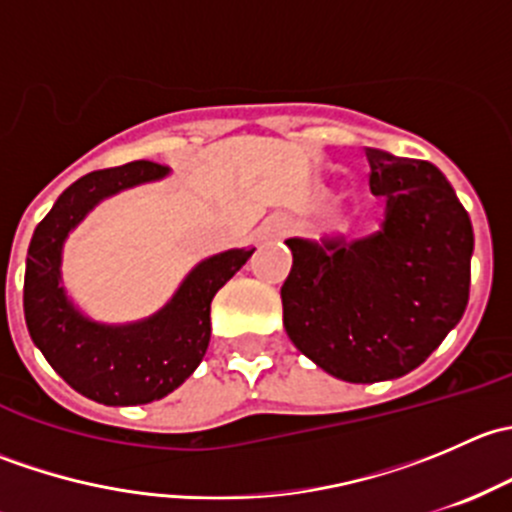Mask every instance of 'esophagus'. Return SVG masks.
Returning a JSON list of instances; mask_svg holds the SVG:
<instances>
[{"label": "esophagus", "instance_id": "1", "mask_svg": "<svg viewBox=\"0 0 512 512\" xmlns=\"http://www.w3.org/2000/svg\"><path fill=\"white\" fill-rule=\"evenodd\" d=\"M287 232V218L285 215H272L265 223L260 225V237L262 240H275V237H282Z\"/></svg>", "mask_w": 512, "mask_h": 512}]
</instances>
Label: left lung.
<instances>
[{
    "label": "left lung",
    "instance_id": "left-lung-1",
    "mask_svg": "<svg viewBox=\"0 0 512 512\" xmlns=\"http://www.w3.org/2000/svg\"><path fill=\"white\" fill-rule=\"evenodd\" d=\"M381 230L361 240L289 237L282 314L294 347L352 384L399 379L461 322L471 289L473 227L428 160L366 148Z\"/></svg>",
    "mask_w": 512,
    "mask_h": 512
}]
</instances>
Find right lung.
<instances>
[{"mask_svg": "<svg viewBox=\"0 0 512 512\" xmlns=\"http://www.w3.org/2000/svg\"><path fill=\"white\" fill-rule=\"evenodd\" d=\"M165 175L168 168L151 160L94 170L59 195L29 242L24 317L32 342L71 389L98 404H151L178 389L208 349L215 292L255 252L227 250L198 262L170 302L141 322L101 324L81 314L61 285L64 240L101 200Z\"/></svg>", "mask_w": 512, "mask_h": 512, "instance_id": "right-lung-1", "label": "right lung"}]
</instances>
